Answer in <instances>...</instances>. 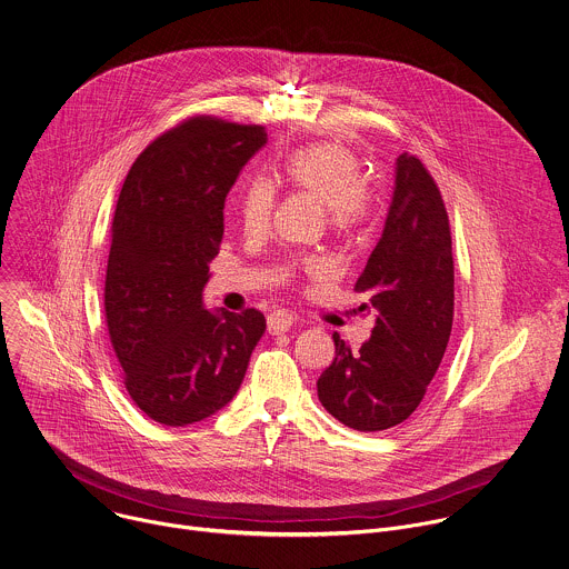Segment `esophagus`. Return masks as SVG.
Instances as JSON below:
<instances>
[{
	"label": "esophagus",
	"mask_w": 569,
	"mask_h": 569,
	"mask_svg": "<svg viewBox=\"0 0 569 569\" xmlns=\"http://www.w3.org/2000/svg\"><path fill=\"white\" fill-rule=\"evenodd\" d=\"M295 317L288 310H274L268 315V332L270 335H283L292 328Z\"/></svg>",
	"instance_id": "1"
}]
</instances>
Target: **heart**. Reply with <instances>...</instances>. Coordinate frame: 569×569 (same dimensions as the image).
Returning <instances> with one entry per match:
<instances>
[{
	"label": "heart",
	"instance_id": "b5f03b06",
	"mask_svg": "<svg viewBox=\"0 0 569 569\" xmlns=\"http://www.w3.org/2000/svg\"><path fill=\"white\" fill-rule=\"evenodd\" d=\"M283 181L297 194L323 208L330 234L348 239L357 234L372 212V188L361 159L341 143H315L301 148L283 163ZM274 190L268 181H252L241 199V221L246 232L261 234L272 217ZM310 277L321 274L317 261L297 263Z\"/></svg>",
	"mask_w": 569,
	"mask_h": 569
}]
</instances>
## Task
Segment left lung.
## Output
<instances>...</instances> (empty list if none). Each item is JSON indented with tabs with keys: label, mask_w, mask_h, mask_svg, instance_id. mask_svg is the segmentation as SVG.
Instances as JSON below:
<instances>
[{
	"label": "left lung",
	"mask_w": 569,
	"mask_h": 569,
	"mask_svg": "<svg viewBox=\"0 0 569 569\" xmlns=\"http://www.w3.org/2000/svg\"><path fill=\"white\" fill-rule=\"evenodd\" d=\"M383 234L355 290L375 315L370 339L352 352L335 332V361L321 372V406L343 426L379 432L423 401L446 355L455 317L450 219L428 168L399 154Z\"/></svg>",
	"instance_id": "1"
}]
</instances>
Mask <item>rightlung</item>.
Instances as JSON below:
<instances>
[{
  "mask_svg": "<svg viewBox=\"0 0 569 569\" xmlns=\"http://www.w3.org/2000/svg\"><path fill=\"white\" fill-rule=\"evenodd\" d=\"M266 141L263 126L190 117L137 157L119 192L106 326L130 399L157 423L188 426L230 403L266 330L254 308L210 312L201 301L226 194Z\"/></svg>",
  "mask_w": 569,
  "mask_h": 569,
  "instance_id": "1",
  "label": "right lung"
}]
</instances>
